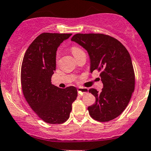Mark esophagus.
Segmentation results:
<instances>
[{"label": "esophagus", "mask_w": 151, "mask_h": 151, "mask_svg": "<svg viewBox=\"0 0 151 151\" xmlns=\"http://www.w3.org/2000/svg\"><path fill=\"white\" fill-rule=\"evenodd\" d=\"M78 93L80 95H83L84 94H86L88 93V89L86 88H79L78 89Z\"/></svg>", "instance_id": "esophagus-1"}]
</instances>
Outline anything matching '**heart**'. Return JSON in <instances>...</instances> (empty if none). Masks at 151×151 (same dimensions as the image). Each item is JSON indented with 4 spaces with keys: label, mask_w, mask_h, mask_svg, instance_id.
Wrapping results in <instances>:
<instances>
[{
    "label": "heart",
    "mask_w": 151,
    "mask_h": 151,
    "mask_svg": "<svg viewBox=\"0 0 151 151\" xmlns=\"http://www.w3.org/2000/svg\"><path fill=\"white\" fill-rule=\"evenodd\" d=\"M70 51H71V53L76 58H77L80 55H81L84 53V51H83L81 48L76 47V46H73V47L70 48ZM56 59H58V56H56Z\"/></svg>",
    "instance_id": "obj_1"
}]
</instances>
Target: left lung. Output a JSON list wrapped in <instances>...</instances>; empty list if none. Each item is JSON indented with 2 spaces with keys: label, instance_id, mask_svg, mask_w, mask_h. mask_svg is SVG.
Wrapping results in <instances>:
<instances>
[{
  "label": "left lung",
  "instance_id": "8db88e82",
  "mask_svg": "<svg viewBox=\"0 0 151 151\" xmlns=\"http://www.w3.org/2000/svg\"><path fill=\"white\" fill-rule=\"evenodd\" d=\"M88 51L90 72H100L104 87L89 90L95 102L88 107L93 119L100 122L116 118L128 105L135 88V73L129 51L119 41L101 33L76 34L71 38Z\"/></svg>",
  "mask_w": 151,
  "mask_h": 151
}]
</instances>
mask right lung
Returning <instances> with one entry per match:
<instances>
[{
  "mask_svg": "<svg viewBox=\"0 0 151 151\" xmlns=\"http://www.w3.org/2000/svg\"><path fill=\"white\" fill-rule=\"evenodd\" d=\"M72 34L44 32L27 49L21 66V86L24 98L44 122L59 124L69 118L77 89H62L51 84L56 70V55L60 44Z\"/></svg>",
  "mask_w": 151,
  "mask_h": 151,
  "instance_id": "add662e5",
  "label": "right lung"
}]
</instances>
